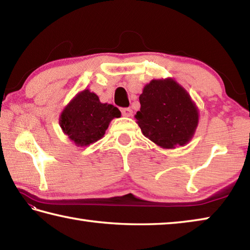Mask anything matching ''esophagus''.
Listing matches in <instances>:
<instances>
[{
    "mask_svg": "<svg viewBox=\"0 0 250 250\" xmlns=\"http://www.w3.org/2000/svg\"><path fill=\"white\" fill-rule=\"evenodd\" d=\"M121 113H122V116H125V117H131V116H132L133 111H132V109H131V108H122Z\"/></svg>",
    "mask_w": 250,
    "mask_h": 250,
    "instance_id": "34e87169",
    "label": "esophagus"
}]
</instances>
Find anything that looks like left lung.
<instances>
[{"label": "left lung", "mask_w": 250, "mask_h": 250, "mask_svg": "<svg viewBox=\"0 0 250 250\" xmlns=\"http://www.w3.org/2000/svg\"><path fill=\"white\" fill-rule=\"evenodd\" d=\"M139 100L141 108L134 118L149 140L163 149H175L192 140L200 119L198 108L174 79H152Z\"/></svg>", "instance_id": "8db88e82"}]
</instances>
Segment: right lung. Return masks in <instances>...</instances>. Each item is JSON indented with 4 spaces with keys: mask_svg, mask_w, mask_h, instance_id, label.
<instances>
[{
    "mask_svg": "<svg viewBox=\"0 0 250 250\" xmlns=\"http://www.w3.org/2000/svg\"><path fill=\"white\" fill-rule=\"evenodd\" d=\"M120 116L115 105L100 103L95 92L83 89L62 110L59 125L76 146H88L100 140L111 120Z\"/></svg>",
    "mask_w": 250,
    "mask_h": 250,
    "instance_id": "obj_1",
    "label": "right lung"
}]
</instances>
